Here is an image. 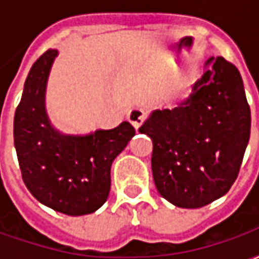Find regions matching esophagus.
I'll return each mask as SVG.
<instances>
[{"label": "esophagus", "mask_w": 259, "mask_h": 259, "mask_svg": "<svg viewBox=\"0 0 259 259\" xmlns=\"http://www.w3.org/2000/svg\"><path fill=\"white\" fill-rule=\"evenodd\" d=\"M144 119H146L144 109H141L139 107H133L132 109H129V112H127V120H129L136 130L140 127L141 123L144 122Z\"/></svg>", "instance_id": "1"}]
</instances>
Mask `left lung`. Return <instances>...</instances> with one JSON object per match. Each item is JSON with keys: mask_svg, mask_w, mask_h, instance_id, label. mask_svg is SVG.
Listing matches in <instances>:
<instances>
[{"mask_svg": "<svg viewBox=\"0 0 259 259\" xmlns=\"http://www.w3.org/2000/svg\"><path fill=\"white\" fill-rule=\"evenodd\" d=\"M251 112L237 68L206 59L190 96L155 109L139 129L152 140L151 168L159 194L179 208H201L237 179L250 140Z\"/></svg>", "mask_w": 259, "mask_h": 259, "instance_id": "left-lung-1", "label": "left lung"}]
</instances>
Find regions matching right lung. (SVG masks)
<instances>
[{
  "label": "right lung",
  "instance_id": "right-lung-1",
  "mask_svg": "<svg viewBox=\"0 0 259 259\" xmlns=\"http://www.w3.org/2000/svg\"><path fill=\"white\" fill-rule=\"evenodd\" d=\"M58 50L37 59L23 87L14 119L20 172L33 197L70 217L96 212L111 190V166L136 135L129 122L87 135H66L48 118L46 91Z\"/></svg>",
  "mask_w": 259,
  "mask_h": 259
}]
</instances>
